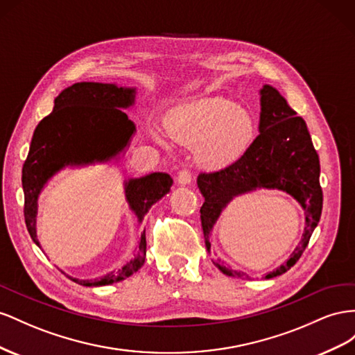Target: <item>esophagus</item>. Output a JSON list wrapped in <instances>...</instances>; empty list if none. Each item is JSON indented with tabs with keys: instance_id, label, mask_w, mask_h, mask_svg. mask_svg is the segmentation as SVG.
I'll use <instances>...</instances> for the list:
<instances>
[{
	"instance_id": "1",
	"label": "esophagus",
	"mask_w": 355,
	"mask_h": 355,
	"mask_svg": "<svg viewBox=\"0 0 355 355\" xmlns=\"http://www.w3.org/2000/svg\"><path fill=\"white\" fill-rule=\"evenodd\" d=\"M177 181H178V184H181V186L190 184L191 183V172L187 171V169L180 171L178 172V177H177Z\"/></svg>"
}]
</instances>
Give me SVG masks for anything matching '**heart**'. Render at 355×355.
Here are the masks:
<instances>
[{
	"label": "heart",
	"mask_w": 355,
	"mask_h": 355,
	"mask_svg": "<svg viewBox=\"0 0 355 355\" xmlns=\"http://www.w3.org/2000/svg\"><path fill=\"white\" fill-rule=\"evenodd\" d=\"M168 135L177 143L195 147L202 164L226 166L245 153L256 137V121L250 111L225 98H204L172 110ZM159 144L165 141L155 134Z\"/></svg>",
	"instance_id": "obj_1"
}]
</instances>
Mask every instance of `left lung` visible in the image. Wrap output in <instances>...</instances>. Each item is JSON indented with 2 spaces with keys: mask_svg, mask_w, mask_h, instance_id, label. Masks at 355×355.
I'll return each instance as SVG.
<instances>
[{
  "mask_svg": "<svg viewBox=\"0 0 355 355\" xmlns=\"http://www.w3.org/2000/svg\"><path fill=\"white\" fill-rule=\"evenodd\" d=\"M259 135L248 150L234 164L214 171L200 172L198 187L205 198L200 207V221L205 247L211 251V232L221 211L235 196L257 189H277L295 198L305 211V232L300 244L290 259L268 272L265 278H275L287 272L303 254L322 209L320 186V159L313 148L305 120L296 116L287 101L275 87L265 85L260 89ZM225 275L250 278L214 261Z\"/></svg>",
  "mask_w": 355,
  "mask_h": 355,
  "instance_id": "8db88e82",
  "label": "left lung"
}]
</instances>
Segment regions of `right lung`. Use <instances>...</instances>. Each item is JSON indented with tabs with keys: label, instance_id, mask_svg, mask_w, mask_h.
I'll list each match as a JSON object with an SVG mask.
<instances>
[{
	"label": "right lung",
	"instance_id": "right-lung-1",
	"mask_svg": "<svg viewBox=\"0 0 355 355\" xmlns=\"http://www.w3.org/2000/svg\"><path fill=\"white\" fill-rule=\"evenodd\" d=\"M134 103V87L95 82L74 83L55 98L53 111L37 125L22 169V187L26 229L38 247L37 209L44 184L65 166L107 162L120 155L135 134L134 121L123 111ZM171 186L172 178L165 172H153L126 181V200L139 225L150 207L169 193ZM146 248V230H143L135 257L117 272L96 279L67 277L85 287L123 281L144 265Z\"/></svg>",
	"mask_w": 355,
	"mask_h": 355
}]
</instances>
